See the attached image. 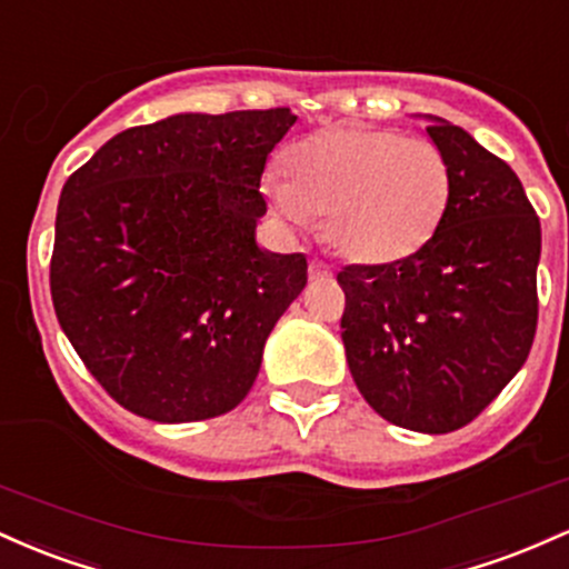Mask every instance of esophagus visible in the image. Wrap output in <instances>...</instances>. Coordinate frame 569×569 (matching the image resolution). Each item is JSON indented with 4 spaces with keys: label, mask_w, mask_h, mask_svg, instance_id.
<instances>
[{
    "label": "esophagus",
    "mask_w": 569,
    "mask_h": 569,
    "mask_svg": "<svg viewBox=\"0 0 569 569\" xmlns=\"http://www.w3.org/2000/svg\"><path fill=\"white\" fill-rule=\"evenodd\" d=\"M309 277L311 279L328 277V263H325V260H319V258H311L309 260Z\"/></svg>",
    "instance_id": "1"
}]
</instances>
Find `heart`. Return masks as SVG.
<instances>
[{
	"label": "heart",
	"instance_id": "1",
	"mask_svg": "<svg viewBox=\"0 0 569 569\" xmlns=\"http://www.w3.org/2000/svg\"><path fill=\"white\" fill-rule=\"evenodd\" d=\"M451 188V166L438 144L368 126L303 139L287 152V177L266 180L284 220L303 226L322 217L328 244L368 266L422 250L443 226Z\"/></svg>",
	"mask_w": 569,
	"mask_h": 569
}]
</instances>
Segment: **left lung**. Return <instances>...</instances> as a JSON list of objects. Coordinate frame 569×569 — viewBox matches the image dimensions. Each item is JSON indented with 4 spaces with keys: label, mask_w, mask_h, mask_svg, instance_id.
Returning a JSON list of instances; mask_svg holds the SVG:
<instances>
[{
    "label": "left lung",
    "mask_w": 569,
    "mask_h": 569,
    "mask_svg": "<svg viewBox=\"0 0 569 569\" xmlns=\"http://www.w3.org/2000/svg\"><path fill=\"white\" fill-rule=\"evenodd\" d=\"M427 133L455 180L443 226L411 258L336 279L362 398L387 422L440 436L473 422L532 349L540 220L516 171L468 131L430 118Z\"/></svg>",
    "instance_id": "left-lung-1"
}]
</instances>
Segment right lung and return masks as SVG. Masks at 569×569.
<instances>
[{"instance_id": "obj_1", "label": "right lung", "mask_w": 569, "mask_h": 569, "mask_svg": "<svg viewBox=\"0 0 569 569\" xmlns=\"http://www.w3.org/2000/svg\"><path fill=\"white\" fill-rule=\"evenodd\" d=\"M290 107L133 126L61 190L50 296L107 395L152 422L231 411L306 287V254L254 244L266 158Z\"/></svg>"}]
</instances>
